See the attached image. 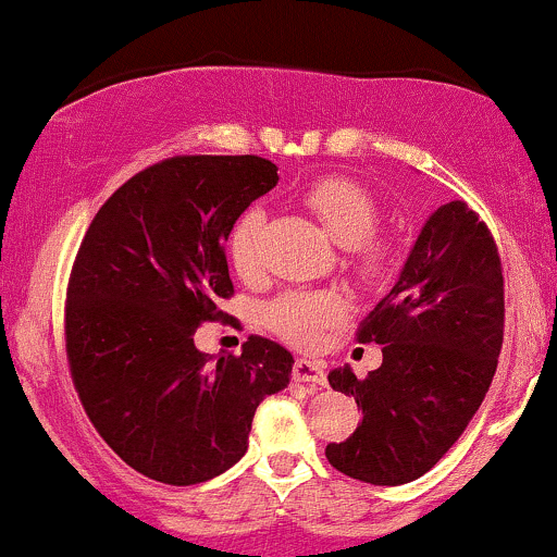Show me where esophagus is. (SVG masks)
Masks as SVG:
<instances>
[{
  "label": "esophagus",
  "mask_w": 557,
  "mask_h": 557,
  "mask_svg": "<svg viewBox=\"0 0 557 557\" xmlns=\"http://www.w3.org/2000/svg\"><path fill=\"white\" fill-rule=\"evenodd\" d=\"M292 376L297 382H313V385H326V367L324 361H310V358H297Z\"/></svg>",
  "instance_id": "34e87169"
}]
</instances>
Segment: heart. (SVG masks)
<instances>
[{"instance_id":"b5f03b06","label":"heart","mask_w":557,"mask_h":557,"mask_svg":"<svg viewBox=\"0 0 557 557\" xmlns=\"http://www.w3.org/2000/svg\"><path fill=\"white\" fill-rule=\"evenodd\" d=\"M302 201L315 214L326 236L348 249L363 276H376L385 268V244L372 238L376 220H380V209H376V201L367 188L348 181V177H321L319 183L305 190ZM260 223L262 214L257 209H249L231 228L228 255L233 268L242 276H249L255 271ZM345 308H348V302L337 292H289L268 308V324L289 343L313 345L326 326L343 319Z\"/></svg>"}]
</instances>
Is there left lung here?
Masks as SVG:
<instances>
[{"instance_id":"1","label":"left lung","mask_w":557,"mask_h":557,"mask_svg":"<svg viewBox=\"0 0 557 557\" xmlns=\"http://www.w3.org/2000/svg\"><path fill=\"white\" fill-rule=\"evenodd\" d=\"M505 332V278L496 244L465 201L424 220L396 286L358 329L382 345V367L363 380L345 367L329 385L361 406L332 468L374 486L417 481L454 446L486 398Z\"/></svg>"}]
</instances>
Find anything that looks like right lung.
<instances>
[{"label": "right lung", "instance_id": "right-lung-1", "mask_svg": "<svg viewBox=\"0 0 557 557\" xmlns=\"http://www.w3.org/2000/svg\"><path fill=\"white\" fill-rule=\"evenodd\" d=\"M260 157H175L129 177L82 238L65 302L71 376L95 430L129 468L170 486L244 457L260 400L284 391L292 352L249 337L209 356L194 334L233 295L225 242L278 183Z\"/></svg>", "mask_w": 557, "mask_h": 557}]
</instances>
